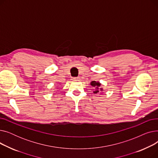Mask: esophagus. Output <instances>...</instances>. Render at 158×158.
Returning <instances> with one entry per match:
<instances>
[{"label": "esophagus", "mask_w": 158, "mask_h": 158, "mask_svg": "<svg viewBox=\"0 0 158 158\" xmlns=\"http://www.w3.org/2000/svg\"><path fill=\"white\" fill-rule=\"evenodd\" d=\"M79 79V78H78V77H73V78H72V80H73V81H78Z\"/></svg>", "instance_id": "esophagus-1"}]
</instances>
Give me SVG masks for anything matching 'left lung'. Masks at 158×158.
<instances>
[{
    "instance_id": "1",
    "label": "left lung",
    "mask_w": 158,
    "mask_h": 158,
    "mask_svg": "<svg viewBox=\"0 0 158 158\" xmlns=\"http://www.w3.org/2000/svg\"><path fill=\"white\" fill-rule=\"evenodd\" d=\"M90 84L93 87H95V88H96V90L94 92V94L98 93L100 90L102 91V88H101V89H98V87H100V86H101V83L99 82H96V81H92V82H91Z\"/></svg>"
}]
</instances>
